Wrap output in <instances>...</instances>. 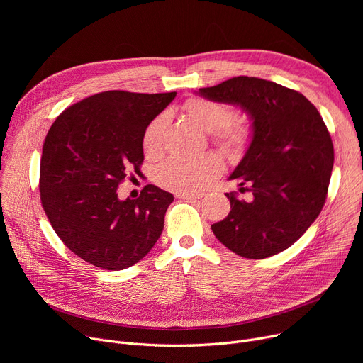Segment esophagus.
<instances>
[{"label": "esophagus", "mask_w": 363, "mask_h": 363, "mask_svg": "<svg viewBox=\"0 0 363 363\" xmlns=\"http://www.w3.org/2000/svg\"><path fill=\"white\" fill-rule=\"evenodd\" d=\"M178 199H182V200H186V201H194V200H199L201 199L203 196L201 194H188V193H182V194H177Z\"/></svg>", "instance_id": "esophagus-1"}]
</instances>
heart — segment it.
Wrapping results in <instances>:
<instances>
[{
    "instance_id": "1",
    "label": "heart",
    "mask_w": 363,
    "mask_h": 363,
    "mask_svg": "<svg viewBox=\"0 0 363 363\" xmlns=\"http://www.w3.org/2000/svg\"><path fill=\"white\" fill-rule=\"evenodd\" d=\"M185 111L203 130L211 132L213 140L231 156H240L249 144L250 130L241 122H231L234 110L231 106L206 99H193L185 104ZM167 116L164 113L152 119L143 133V150L145 156L156 159L163 151ZM220 160L213 155H201L193 159L172 157L156 170V182L174 193L200 191L220 172Z\"/></svg>"
}]
</instances>
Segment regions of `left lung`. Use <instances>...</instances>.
I'll return each instance as SVG.
<instances>
[{
  "mask_svg": "<svg viewBox=\"0 0 363 363\" xmlns=\"http://www.w3.org/2000/svg\"><path fill=\"white\" fill-rule=\"evenodd\" d=\"M197 94L238 106L252 121L250 145L228 178L249 185L252 200L226 193L231 212L212 225L215 237L247 259L284 252L306 233L327 199L334 147L319 111L303 94L249 76Z\"/></svg>",
  "mask_w": 363,
  "mask_h": 363,
  "instance_id": "1",
  "label": "left lung"
}]
</instances>
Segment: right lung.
Listing matches in <instances>:
<instances>
[{"mask_svg":"<svg viewBox=\"0 0 363 363\" xmlns=\"http://www.w3.org/2000/svg\"><path fill=\"white\" fill-rule=\"evenodd\" d=\"M175 95L104 91L66 108L47 133L44 212L67 249L97 268L135 264L163 231L174 196L148 184L138 199L121 200L118 186L141 174L143 133Z\"/></svg>","mask_w":363,"mask_h":363,"instance_id":"1","label":"right lung"}]
</instances>
